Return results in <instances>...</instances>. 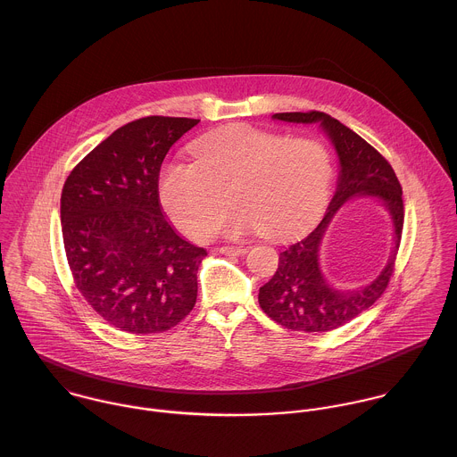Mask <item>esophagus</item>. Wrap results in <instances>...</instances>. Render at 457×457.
Segmentation results:
<instances>
[{"label": "esophagus", "mask_w": 457, "mask_h": 457, "mask_svg": "<svg viewBox=\"0 0 457 457\" xmlns=\"http://www.w3.org/2000/svg\"><path fill=\"white\" fill-rule=\"evenodd\" d=\"M220 252L225 253V255H237L239 257V255L246 253V248H243V246H221Z\"/></svg>", "instance_id": "obj_1"}]
</instances>
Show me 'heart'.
Masks as SVG:
<instances>
[{
    "label": "heart",
    "instance_id": "obj_1",
    "mask_svg": "<svg viewBox=\"0 0 457 457\" xmlns=\"http://www.w3.org/2000/svg\"><path fill=\"white\" fill-rule=\"evenodd\" d=\"M195 162L170 161L157 179L159 200L170 220L195 239L211 237L227 211L225 232L237 237L262 230L286 239L322 214L333 182L329 151L317 140L230 126L193 145Z\"/></svg>",
    "mask_w": 457,
    "mask_h": 457
}]
</instances>
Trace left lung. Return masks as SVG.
<instances>
[{
  "label": "left lung",
  "mask_w": 457,
  "mask_h": 457,
  "mask_svg": "<svg viewBox=\"0 0 457 457\" xmlns=\"http://www.w3.org/2000/svg\"><path fill=\"white\" fill-rule=\"evenodd\" d=\"M273 119L296 124L320 122L338 154L340 177L322 221L306 237L280 253L278 270L259 291V304L268 317L287 329L304 333L331 331L376 303L388 287L404 225L403 187L394 168L381 154L328 113H275ZM356 194L378 195L386 202L395 220L396 243L382 275L365 290L345 294L329 288L320 275L318 246L334 212L345 199Z\"/></svg>",
  "instance_id": "obj_1"
}]
</instances>
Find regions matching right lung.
I'll use <instances>...</instances> for the list:
<instances>
[{
    "instance_id": "right-lung-1",
    "label": "right lung",
    "mask_w": 457,
    "mask_h": 457,
    "mask_svg": "<svg viewBox=\"0 0 457 457\" xmlns=\"http://www.w3.org/2000/svg\"><path fill=\"white\" fill-rule=\"evenodd\" d=\"M198 122L133 120L87 154L63 184L60 218L74 286L126 333H162L196 303V273L207 252L168 223L157 179L170 147Z\"/></svg>"
}]
</instances>
